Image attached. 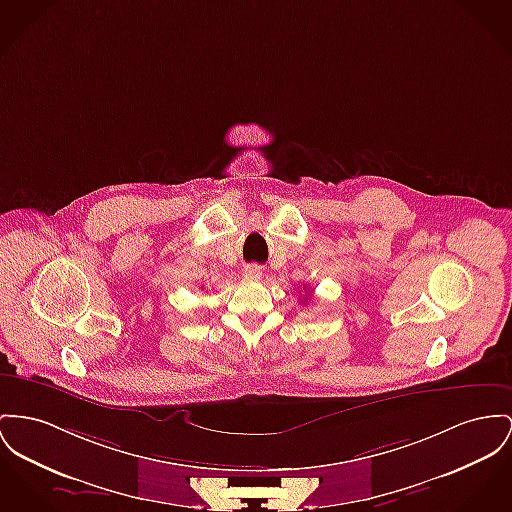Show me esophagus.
<instances>
[{
	"instance_id": "34e87169",
	"label": "esophagus",
	"mask_w": 512,
	"mask_h": 512,
	"mask_svg": "<svg viewBox=\"0 0 512 512\" xmlns=\"http://www.w3.org/2000/svg\"><path fill=\"white\" fill-rule=\"evenodd\" d=\"M242 275L248 277V279H258L262 275V268L258 264H248V266H244Z\"/></svg>"
}]
</instances>
